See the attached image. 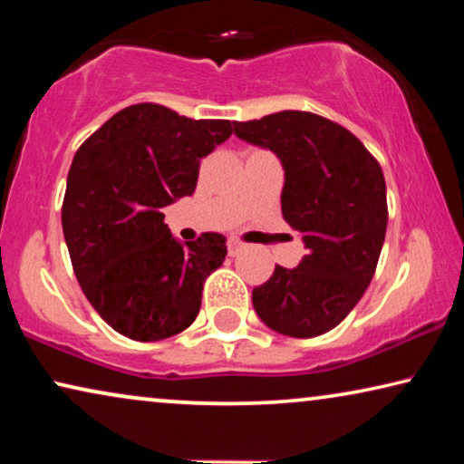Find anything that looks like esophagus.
<instances>
[{
	"label": "esophagus",
	"instance_id": "esophagus-1",
	"mask_svg": "<svg viewBox=\"0 0 464 464\" xmlns=\"http://www.w3.org/2000/svg\"><path fill=\"white\" fill-rule=\"evenodd\" d=\"M243 249H245V245L240 243V240H237V238L227 240V251H230V256H237V253L243 251Z\"/></svg>",
	"mask_w": 464,
	"mask_h": 464
}]
</instances>
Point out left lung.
I'll return each mask as SVG.
<instances>
[{"instance_id":"8db88e82","label":"left lung","mask_w":464,"mask_h":464,"mask_svg":"<svg viewBox=\"0 0 464 464\" xmlns=\"http://www.w3.org/2000/svg\"><path fill=\"white\" fill-rule=\"evenodd\" d=\"M234 135L278 156L283 218L306 246L300 266H276L253 289V308L283 335L327 334L357 306L376 272L389 221L382 169L351 130L310 111L237 122Z\"/></svg>"}]
</instances>
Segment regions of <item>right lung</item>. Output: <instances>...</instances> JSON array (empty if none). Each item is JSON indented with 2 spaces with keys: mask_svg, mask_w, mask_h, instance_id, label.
<instances>
[{
  "mask_svg": "<svg viewBox=\"0 0 464 464\" xmlns=\"http://www.w3.org/2000/svg\"><path fill=\"white\" fill-rule=\"evenodd\" d=\"M230 135V120L139 103L75 151L61 213L69 257L88 302L126 338H170L198 316L202 285L226 259V237L179 243L162 208L194 194L200 160Z\"/></svg>",
  "mask_w": 464,
  "mask_h": 464,
  "instance_id": "obj_1",
  "label": "right lung"
}]
</instances>
